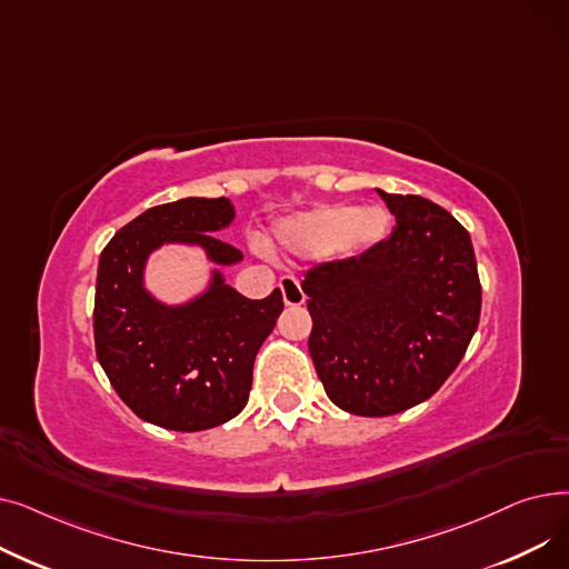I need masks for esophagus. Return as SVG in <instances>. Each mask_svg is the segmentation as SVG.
<instances>
[{"instance_id":"esophagus-1","label":"esophagus","mask_w":569,"mask_h":569,"mask_svg":"<svg viewBox=\"0 0 569 569\" xmlns=\"http://www.w3.org/2000/svg\"><path fill=\"white\" fill-rule=\"evenodd\" d=\"M279 288H281L286 307H302L307 302V295H305L300 281H297L295 277H283L279 281Z\"/></svg>"}]
</instances>
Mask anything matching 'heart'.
Segmentation results:
<instances>
[{
    "mask_svg": "<svg viewBox=\"0 0 569 569\" xmlns=\"http://www.w3.org/2000/svg\"><path fill=\"white\" fill-rule=\"evenodd\" d=\"M392 217L382 207L322 204L277 223L274 242L295 256L357 253L390 234Z\"/></svg>",
    "mask_w": 569,
    "mask_h": 569,
    "instance_id": "b5f03b06",
    "label": "heart"
}]
</instances>
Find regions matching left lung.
Listing matches in <instances>:
<instances>
[{
    "label": "left lung",
    "instance_id": "obj_1",
    "mask_svg": "<svg viewBox=\"0 0 569 569\" xmlns=\"http://www.w3.org/2000/svg\"><path fill=\"white\" fill-rule=\"evenodd\" d=\"M397 217L362 256L309 269V352L327 397L365 417L403 412L452 376L480 322L468 230L422 196L378 191Z\"/></svg>",
    "mask_w": 569,
    "mask_h": 569
}]
</instances>
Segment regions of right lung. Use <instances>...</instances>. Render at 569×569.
Returning <instances> with one entry per match:
<instances>
[{
    "label": "right lung",
    "mask_w": 569,
    "mask_h": 569,
    "mask_svg": "<svg viewBox=\"0 0 569 569\" xmlns=\"http://www.w3.org/2000/svg\"><path fill=\"white\" fill-rule=\"evenodd\" d=\"M234 219L228 198H182L149 207L110 239L99 258L94 343L119 395L149 425L204 431L242 412L253 362L283 311L279 288L249 300L213 270L184 306H163L143 288L146 258L163 243L200 246L220 267L242 251L221 242Z\"/></svg>",
    "instance_id": "add662e5"
}]
</instances>
